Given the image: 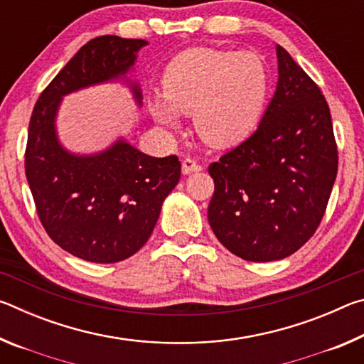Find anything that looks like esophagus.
<instances>
[{"instance_id": "esophagus-1", "label": "esophagus", "mask_w": 364, "mask_h": 364, "mask_svg": "<svg viewBox=\"0 0 364 364\" xmlns=\"http://www.w3.org/2000/svg\"><path fill=\"white\" fill-rule=\"evenodd\" d=\"M181 170H183L184 175H189V173H193V171H199L200 170V165L197 164L194 159L186 157V159L183 160V164H181Z\"/></svg>"}]
</instances>
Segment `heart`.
Segmentation results:
<instances>
[{"label": "heart", "mask_w": 364, "mask_h": 364, "mask_svg": "<svg viewBox=\"0 0 364 364\" xmlns=\"http://www.w3.org/2000/svg\"><path fill=\"white\" fill-rule=\"evenodd\" d=\"M164 101L151 102L159 123L175 128L176 114L193 115L205 144L230 147L254 132L268 97L260 56L231 49L193 48L170 60L162 77Z\"/></svg>", "instance_id": "b5f03b06"}]
</instances>
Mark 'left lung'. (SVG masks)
<instances>
[{
	"instance_id": "left-lung-1",
	"label": "left lung",
	"mask_w": 364,
	"mask_h": 364,
	"mask_svg": "<svg viewBox=\"0 0 364 364\" xmlns=\"http://www.w3.org/2000/svg\"><path fill=\"white\" fill-rule=\"evenodd\" d=\"M279 80L257 130L208 165V223L249 262L292 255L318 230L337 176V144L319 86L276 46Z\"/></svg>"
}]
</instances>
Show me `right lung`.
Listing matches in <instances>:
<instances>
[{
  "label": "right lung",
  "instance_id": "add662e5",
  "mask_svg": "<svg viewBox=\"0 0 364 364\" xmlns=\"http://www.w3.org/2000/svg\"><path fill=\"white\" fill-rule=\"evenodd\" d=\"M144 40L104 35L90 40L36 101L28 123L26 175L48 236L93 263H115L143 247L181 176L176 156L151 157L120 139L95 156L59 144L54 119L60 97L119 78L134 64ZM141 104V91L132 86Z\"/></svg>",
  "mask_w": 364,
  "mask_h": 364
}]
</instances>
